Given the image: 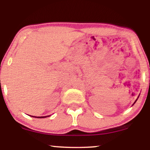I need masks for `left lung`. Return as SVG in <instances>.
I'll return each instance as SVG.
<instances>
[{
	"label": "left lung",
	"mask_w": 150,
	"mask_h": 150,
	"mask_svg": "<svg viewBox=\"0 0 150 150\" xmlns=\"http://www.w3.org/2000/svg\"><path fill=\"white\" fill-rule=\"evenodd\" d=\"M138 98H139V97H138ZM137 99H138V98H137ZM137 100H135V102H134V103H135V102H137Z\"/></svg>",
	"instance_id": "obj_1"
}]
</instances>
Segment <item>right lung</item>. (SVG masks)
I'll return each instance as SVG.
<instances>
[{
	"mask_svg": "<svg viewBox=\"0 0 150 150\" xmlns=\"http://www.w3.org/2000/svg\"><path fill=\"white\" fill-rule=\"evenodd\" d=\"M33 117H35V118H44V117H49V116H44V117H35V116H32Z\"/></svg>",
	"mask_w": 150,
	"mask_h": 150,
	"instance_id": "1",
	"label": "right lung"
}]
</instances>
